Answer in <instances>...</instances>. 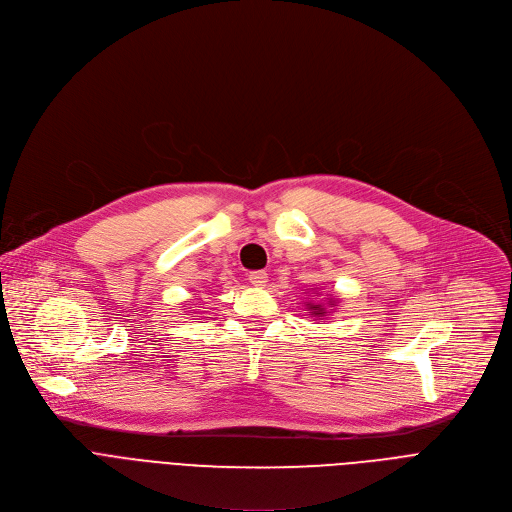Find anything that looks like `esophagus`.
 <instances>
[{
    "label": "esophagus",
    "instance_id": "1",
    "mask_svg": "<svg viewBox=\"0 0 512 512\" xmlns=\"http://www.w3.org/2000/svg\"><path fill=\"white\" fill-rule=\"evenodd\" d=\"M248 281L254 285V287H264L268 283V274L264 270H254L248 274Z\"/></svg>",
    "mask_w": 512,
    "mask_h": 512
}]
</instances>
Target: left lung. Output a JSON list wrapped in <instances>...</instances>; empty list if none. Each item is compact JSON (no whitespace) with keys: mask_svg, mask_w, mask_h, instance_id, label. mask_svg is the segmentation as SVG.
Here are the masks:
<instances>
[{"mask_svg":"<svg viewBox=\"0 0 512 512\" xmlns=\"http://www.w3.org/2000/svg\"><path fill=\"white\" fill-rule=\"evenodd\" d=\"M307 305H309L307 309H309L311 316H324V313H326V307H324V305H320V303H318V305L307 303ZM330 305H334V301H330Z\"/></svg>","mask_w":512,"mask_h":512,"instance_id":"1","label":"left lung"}]
</instances>
